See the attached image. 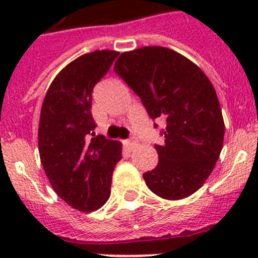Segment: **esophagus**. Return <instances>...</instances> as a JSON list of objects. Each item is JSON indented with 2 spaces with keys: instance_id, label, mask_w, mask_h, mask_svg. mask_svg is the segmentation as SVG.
<instances>
[{
  "instance_id": "1",
  "label": "esophagus",
  "mask_w": 258,
  "mask_h": 258,
  "mask_svg": "<svg viewBox=\"0 0 258 258\" xmlns=\"http://www.w3.org/2000/svg\"><path fill=\"white\" fill-rule=\"evenodd\" d=\"M137 146V140L136 138H131V140H127L126 141V147L129 150H133L134 147Z\"/></svg>"
}]
</instances>
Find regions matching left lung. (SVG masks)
<instances>
[{
    "label": "left lung",
    "instance_id": "8db88e82",
    "mask_svg": "<svg viewBox=\"0 0 258 258\" xmlns=\"http://www.w3.org/2000/svg\"><path fill=\"white\" fill-rule=\"evenodd\" d=\"M116 74L141 98L151 118H165L159 163L143 174L157 197L179 200L197 192L220 157L225 122L207 75L194 61L163 46L122 52Z\"/></svg>",
    "mask_w": 258,
    "mask_h": 258
}]
</instances>
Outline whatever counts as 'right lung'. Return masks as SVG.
I'll return each mask as SVG.
<instances>
[{
    "mask_svg": "<svg viewBox=\"0 0 258 258\" xmlns=\"http://www.w3.org/2000/svg\"><path fill=\"white\" fill-rule=\"evenodd\" d=\"M118 52L97 50L68 63L55 76L42 102L38 152L52 190L68 206L93 212L106 204L122 145L94 134L92 92Z\"/></svg>",
    "mask_w": 258,
    "mask_h": 258,
    "instance_id": "add662e5",
    "label": "right lung"
}]
</instances>
